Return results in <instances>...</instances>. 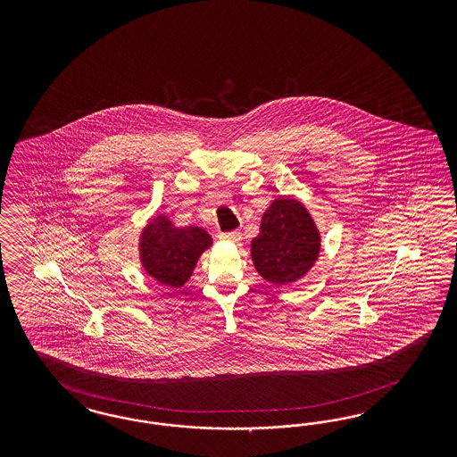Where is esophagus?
<instances>
[{
	"label": "esophagus",
	"instance_id": "obj_1",
	"mask_svg": "<svg viewBox=\"0 0 457 457\" xmlns=\"http://www.w3.org/2000/svg\"><path fill=\"white\" fill-rule=\"evenodd\" d=\"M222 241H231V243H237V241H241V233L239 231H229V233H221L220 235Z\"/></svg>",
	"mask_w": 457,
	"mask_h": 457
}]
</instances>
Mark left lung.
I'll list each match as a JSON object with an SVG mask.
<instances>
[{"instance_id": "8db88e82", "label": "left lung", "mask_w": 457, "mask_h": 457, "mask_svg": "<svg viewBox=\"0 0 457 457\" xmlns=\"http://www.w3.org/2000/svg\"><path fill=\"white\" fill-rule=\"evenodd\" d=\"M320 236L306 209L295 199H277L251 241L256 271L275 285H290L319 258Z\"/></svg>"}]
</instances>
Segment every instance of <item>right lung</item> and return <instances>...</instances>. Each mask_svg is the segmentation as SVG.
Listing matches in <instances>:
<instances>
[{
  "label": "right lung",
  "instance_id": "obj_1",
  "mask_svg": "<svg viewBox=\"0 0 457 457\" xmlns=\"http://www.w3.org/2000/svg\"><path fill=\"white\" fill-rule=\"evenodd\" d=\"M209 246L211 236L204 229L197 226L176 228L166 216H157L142 233L140 260L157 281L180 288Z\"/></svg>",
  "mask_w": 457,
  "mask_h": 457
}]
</instances>
